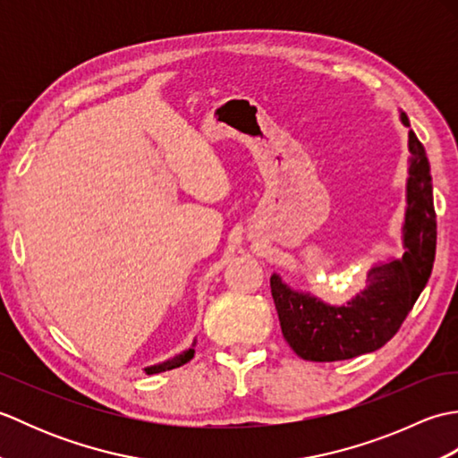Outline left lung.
Wrapping results in <instances>:
<instances>
[{"label":"left lung","instance_id":"1","mask_svg":"<svg viewBox=\"0 0 458 458\" xmlns=\"http://www.w3.org/2000/svg\"><path fill=\"white\" fill-rule=\"evenodd\" d=\"M402 122L410 125L405 114ZM410 151L402 259L369 269L366 289L343 307L299 293L279 276L269 279L281 333L295 354L309 362H336L382 348L400 330L431 277L437 248L433 184L429 161L413 131Z\"/></svg>","mask_w":458,"mask_h":458}]
</instances>
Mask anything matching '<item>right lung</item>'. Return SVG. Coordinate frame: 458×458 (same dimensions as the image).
I'll return each instance as SVG.
<instances>
[{"label": "right lung", "instance_id": "1", "mask_svg": "<svg viewBox=\"0 0 458 458\" xmlns=\"http://www.w3.org/2000/svg\"><path fill=\"white\" fill-rule=\"evenodd\" d=\"M192 356H194V350H192V348H189V350H184V352H181L179 356H174V358L167 360V362L157 364V366H149V368H145V374H159V372H167V369L179 368V366H182V364L191 362Z\"/></svg>", "mask_w": 458, "mask_h": 458}]
</instances>
